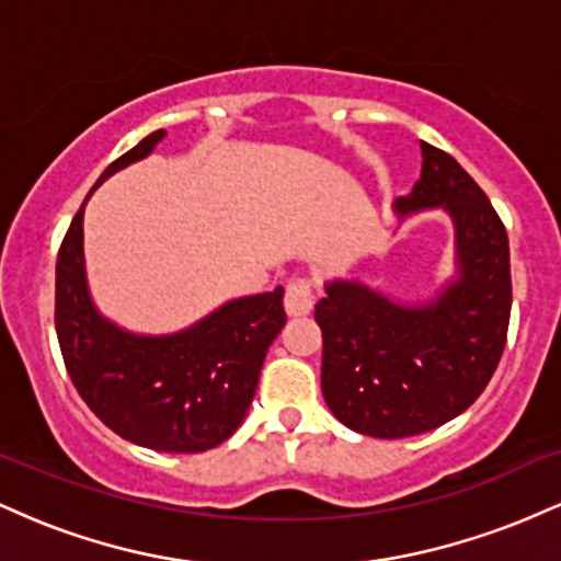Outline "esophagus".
Returning <instances> with one entry per match:
<instances>
[{"instance_id": "esophagus-1", "label": "esophagus", "mask_w": 561, "mask_h": 561, "mask_svg": "<svg viewBox=\"0 0 561 561\" xmlns=\"http://www.w3.org/2000/svg\"><path fill=\"white\" fill-rule=\"evenodd\" d=\"M311 285L306 279H295L287 285L285 293V311L287 317H306L311 313Z\"/></svg>"}]
</instances>
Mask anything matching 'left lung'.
Instances as JSON below:
<instances>
[{
    "label": "left lung",
    "mask_w": 561,
    "mask_h": 561,
    "mask_svg": "<svg viewBox=\"0 0 561 561\" xmlns=\"http://www.w3.org/2000/svg\"><path fill=\"white\" fill-rule=\"evenodd\" d=\"M443 210L456 272L427 300H396L334 276L317 302L321 392L345 427L409 437L467 411L491 382L512 313L508 240L491 199L448 152L422 141L420 182L392 203L398 221Z\"/></svg>",
    "instance_id": "obj_1"
}]
</instances>
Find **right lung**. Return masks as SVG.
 <instances>
[{"mask_svg": "<svg viewBox=\"0 0 561 561\" xmlns=\"http://www.w3.org/2000/svg\"><path fill=\"white\" fill-rule=\"evenodd\" d=\"M163 139V128L141 139L102 171L92 192L152 156ZM87 199L70 221L55 274L57 340L76 390L113 433L141 448L199 454L221 446L248 414L268 345L285 327V289L227 300L179 332L126 330L107 319L89 293Z\"/></svg>", "mask_w": 561, "mask_h": 561, "instance_id": "right-lung-1", "label": "right lung"}]
</instances>
